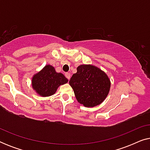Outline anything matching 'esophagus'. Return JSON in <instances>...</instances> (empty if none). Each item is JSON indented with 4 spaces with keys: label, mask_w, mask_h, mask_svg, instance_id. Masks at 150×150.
Segmentation results:
<instances>
[{
    "label": "esophagus",
    "mask_w": 150,
    "mask_h": 150,
    "mask_svg": "<svg viewBox=\"0 0 150 150\" xmlns=\"http://www.w3.org/2000/svg\"><path fill=\"white\" fill-rule=\"evenodd\" d=\"M65 77H66L67 79H68V80H69V79H70V76H71L70 73H69V72L65 73Z\"/></svg>",
    "instance_id": "34e87169"
}]
</instances>
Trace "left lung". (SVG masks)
Masks as SVG:
<instances>
[{"label": "left lung", "instance_id": "obj_1", "mask_svg": "<svg viewBox=\"0 0 150 150\" xmlns=\"http://www.w3.org/2000/svg\"><path fill=\"white\" fill-rule=\"evenodd\" d=\"M69 83L78 102L85 107H93L101 104L108 96L110 87L108 76L91 65H79Z\"/></svg>", "mask_w": 150, "mask_h": 150}]
</instances>
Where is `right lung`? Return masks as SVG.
I'll return each mask as SVG.
<instances>
[{
	"label": "right lung",
	"instance_id": "1",
	"mask_svg": "<svg viewBox=\"0 0 150 150\" xmlns=\"http://www.w3.org/2000/svg\"><path fill=\"white\" fill-rule=\"evenodd\" d=\"M68 80L61 73H57L52 65H47L33 76L32 86L39 95L48 97L55 93L58 87L67 83Z\"/></svg>",
	"mask_w": 150,
	"mask_h": 150
}]
</instances>
